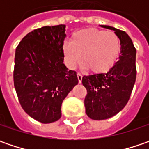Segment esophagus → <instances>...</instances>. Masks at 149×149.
<instances>
[{"label": "esophagus", "instance_id": "obj_1", "mask_svg": "<svg viewBox=\"0 0 149 149\" xmlns=\"http://www.w3.org/2000/svg\"><path fill=\"white\" fill-rule=\"evenodd\" d=\"M77 78L78 80H79V83H81L82 82V74L80 73H77Z\"/></svg>", "mask_w": 149, "mask_h": 149}]
</instances>
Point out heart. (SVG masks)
I'll list each match as a JSON object with an SVG mask.
<instances>
[{"mask_svg":"<svg viewBox=\"0 0 149 149\" xmlns=\"http://www.w3.org/2000/svg\"><path fill=\"white\" fill-rule=\"evenodd\" d=\"M121 51V41L117 34L95 28L74 32L71 41L63 44V53L70 67L81 60L89 71L100 74L115 65Z\"/></svg>","mask_w":149,"mask_h":149,"instance_id":"b5f03b06","label":"heart"}]
</instances>
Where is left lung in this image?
Returning a JSON list of instances; mask_svg holds the SVG:
<instances>
[{"mask_svg":"<svg viewBox=\"0 0 149 149\" xmlns=\"http://www.w3.org/2000/svg\"><path fill=\"white\" fill-rule=\"evenodd\" d=\"M101 26L117 34L121 51L119 60L109 71L82 78V84L87 89L85 113L95 120L109 118L123 109L130 98L137 74L136 49L129 35L112 26Z\"/></svg>","mask_w":149,"mask_h":149,"instance_id":"left-lung-1","label":"left lung"}]
</instances>
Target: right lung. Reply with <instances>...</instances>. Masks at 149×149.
Returning <instances> with one entry per match:
<instances>
[{"label":"right lung","mask_w":149,"mask_h":149,"mask_svg":"<svg viewBox=\"0 0 149 149\" xmlns=\"http://www.w3.org/2000/svg\"><path fill=\"white\" fill-rule=\"evenodd\" d=\"M65 26H43L28 33L15 49L13 77L22 109L49 123L61 117V104L79 82L64 62Z\"/></svg>","instance_id":"obj_1"}]
</instances>
